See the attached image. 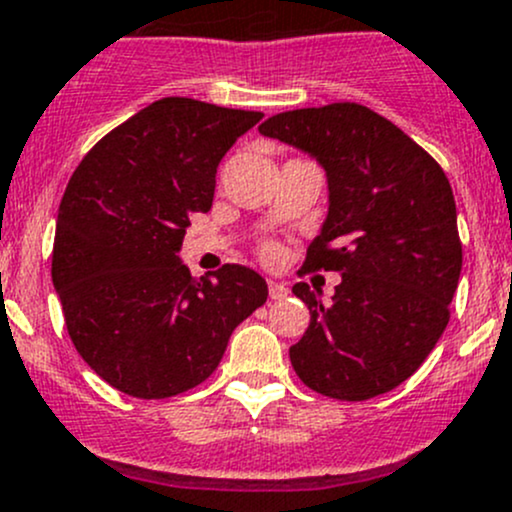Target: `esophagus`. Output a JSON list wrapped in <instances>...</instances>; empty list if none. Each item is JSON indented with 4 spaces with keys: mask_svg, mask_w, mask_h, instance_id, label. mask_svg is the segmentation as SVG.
Here are the masks:
<instances>
[{
    "mask_svg": "<svg viewBox=\"0 0 512 512\" xmlns=\"http://www.w3.org/2000/svg\"><path fill=\"white\" fill-rule=\"evenodd\" d=\"M267 289H270V297L272 299H284L289 294V289L284 287L282 282H274V279H270V282H267Z\"/></svg>",
    "mask_w": 512,
    "mask_h": 512,
    "instance_id": "1",
    "label": "esophagus"
}]
</instances>
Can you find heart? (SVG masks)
<instances>
[{
    "instance_id": "obj_1",
    "label": "heart",
    "mask_w": 512,
    "mask_h": 512,
    "mask_svg": "<svg viewBox=\"0 0 512 512\" xmlns=\"http://www.w3.org/2000/svg\"><path fill=\"white\" fill-rule=\"evenodd\" d=\"M262 255L272 257V255H274V247H272V245H265V247H262Z\"/></svg>"
}]
</instances>
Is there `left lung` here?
<instances>
[{"mask_svg": "<svg viewBox=\"0 0 512 512\" xmlns=\"http://www.w3.org/2000/svg\"><path fill=\"white\" fill-rule=\"evenodd\" d=\"M326 169L328 215L304 272H341L331 304L309 284V328L289 348L299 380L360 402L405 383L449 324L459 287L456 203L441 166L400 127L358 102L272 115L260 125Z\"/></svg>", "mask_w": 512, "mask_h": 512, "instance_id": "1", "label": "left lung"}]
</instances>
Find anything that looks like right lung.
Wrapping results in <instances>:
<instances>
[{
  "label": "right lung",
  "mask_w": 512,
  "mask_h": 512,
  "mask_svg": "<svg viewBox=\"0 0 512 512\" xmlns=\"http://www.w3.org/2000/svg\"><path fill=\"white\" fill-rule=\"evenodd\" d=\"M262 112L161 98L100 139L58 208L51 277L68 336L125 395L164 400L218 368L230 333L267 301L245 265L193 279L179 250L211 211L215 171Z\"/></svg>",
  "instance_id": "right-lung-1"
}]
</instances>
